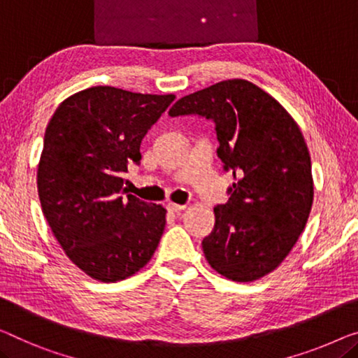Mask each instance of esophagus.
Here are the masks:
<instances>
[{"mask_svg":"<svg viewBox=\"0 0 358 358\" xmlns=\"http://www.w3.org/2000/svg\"><path fill=\"white\" fill-rule=\"evenodd\" d=\"M167 209H169L170 212H173V213H180L181 210L186 209V206H185V204H175V202H169Z\"/></svg>","mask_w":358,"mask_h":358,"instance_id":"esophagus-1","label":"esophagus"}]
</instances>
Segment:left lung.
Instances as JSON below:
<instances>
[{
  "label": "left lung",
  "instance_id": "left-lung-1",
  "mask_svg": "<svg viewBox=\"0 0 358 358\" xmlns=\"http://www.w3.org/2000/svg\"><path fill=\"white\" fill-rule=\"evenodd\" d=\"M170 117L199 115L215 124L223 169L236 183L218 204L202 250L213 270L238 282L273 271L294 248L313 202L310 154L282 106L248 80L234 78L183 96Z\"/></svg>",
  "mask_w": 358,
  "mask_h": 358
}]
</instances>
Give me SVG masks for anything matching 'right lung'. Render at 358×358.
<instances>
[{
	"label": "right lung",
	"instance_id": "add662e5",
	"mask_svg": "<svg viewBox=\"0 0 358 358\" xmlns=\"http://www.w3.org/2000/svg\"><path fill=\"white\" fill-rule=\"evenodd\" d=\"M173 94L93 87L62 101L46 127L36 173L41 210L67 257L92 278L141 270L165 228L162 206L128 194L124 175Z\"/></svg>",
	"mask_w": 358,
	"mask_h": 358
}]
</instances>
